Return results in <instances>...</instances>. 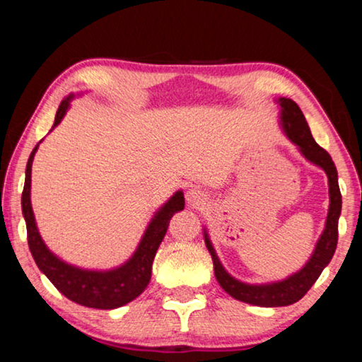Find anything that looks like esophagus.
<instances>
[{"mask_svg": "<svg viewBox=\"0 0 362 362\" xmlns=\"http://www.w3.org/2000/svg\"><path fill=\"white\" fill-rule=\"evenodd\" d=\"M186 202L192 207H199L206 202V194L194 187V189L186 191Z\"/></svg>", "mask_w": 362, "mask_h": 362, "instance_id": "esophagus-1", "label": "esophagus"}]
</instances>
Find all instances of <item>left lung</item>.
Instances as JSON below:
<instances>
[{"mask_svg": "<svg viewBox=\"0 0 362 362\" xmlns=\"http://www.w3.org/2000/svg\"><path fill=\"white\" fill-rule=\"evenodd\" d=\"M276 103L280 105V125L285 136L298 148L301 156L306 161L313 163L315 166L321 168L328 176L329 186V207L328 216H326L325 229L321 232L318 242H316L315 250L308 262L301 267L298 272L286 276L284 280L270 281V284H245V281L237 280L221 264L219 257L216 254L214 245L209 239L207 229H204V242L207 250L214 262V274L219 285L227 291L232 298L244 301V303L265 306V308H274V306H288L301 300L308 291L325 267L333 259L336 244H338V221L341 216V192L338 185V171L329 153L323 150L315 138L311 136L310 127L306 123L300 107L291 100V98L280 97Z\"/></svg>", "mask_w": 362, "mask_h": 362, "instance_id": "obj_1", "label": "left lung"}]
</instances>
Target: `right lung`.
Wrapping results in <instances>:
<instances>
[{"instance_id": "right-lung-1", "label": "right lung", "mask_w": 362, "mask_h": 362, "mask_svg": "<svg viewBox=\"0 0 362 362\" xmlns=\"http://www.w3.org/2000/svg\"><path fill=\"white\" fill-rule=\"evenodd\" d=\"M74 98H76V93H69L61 102L51 132L62 122L64 115L71 108V102ZM39 143L34 146L31 156L28 160L26 180H24V189L21 196L23 216L28 229V244L34 262H36L39 270L52 281V285L64 296H67L69 300L76 301L78 305L97 310H113L130 303L132 300L140 296L150 284L151 265L153 260H155L156 250L161 240L165 239L171 217L175 216V212L185 209V194H182V191H176L155 212L136 250L133 252V255L125 264L110 270L81 269V267L71 265L61 260L52 250H49V247L44 244L42 237L39 234L36 219H34V211L31 206V168Z\"/></svg>"}]
</instances>
